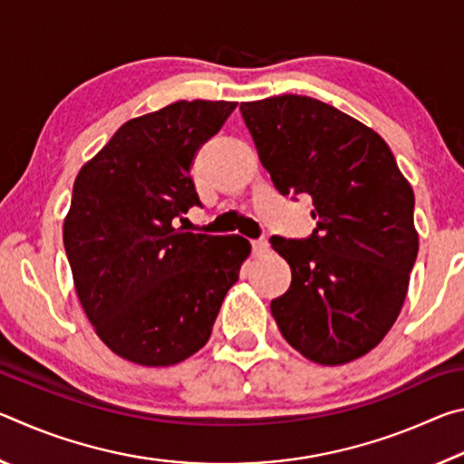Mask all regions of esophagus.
<instances>
[{"label": "esophagus", "instance_id": "34e87169", "mask_svg": "<svg viewBox=\"0 0 464 464\" xmlns=\"http://www.w3.org/2000/svg\"><path fill=\"white\" fill-rule=\"evenodd\" d=\"M251 251H254V256H262L268 251V241L266 239H254L251 241Z\"/></svg>", "mask_w": 464, "mask_h": 464}]
</instances>
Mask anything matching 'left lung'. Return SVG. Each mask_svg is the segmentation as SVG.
<instances>
[{"mask_svg": "<svg viewBox=\"0 0 464 464\" xmlns=\"http://www.w3.org/2000/svg\"><path fill=\"white\" fill-rule=\"evenodd\" d=\"M239 110L276 190L313 200L307 239H270L293 272L272 315L304 358L352 362L401 313L418 257L411 186L381 135L325 102L282 93Z\"/></svg>", "mask_w": 464, "mask_h": 464, "instance_id": "left-lung-1", "label": "left lung"}]
</instances>
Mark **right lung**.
Returning <instances> with one entry per match:
<instances>
[{
  "instance_id": "obj_1",
  "label": "right lung",
  "mask_w": 464,
  "mask_h": 464,
  "mask_svg": "<svg viewBox=\"0 0 464 464\" xmlns=\"http://www.w3.org/2000/svg\"><path fill=\"white\" fill-rule=\"evenodd\" d=\"M237 102L179 100L124 122L80 169L63 225L77 296L114 354L171 366L208 342L249 241L176 227L200 207L194 155Z\"/></svg>"
}]
</instances>
